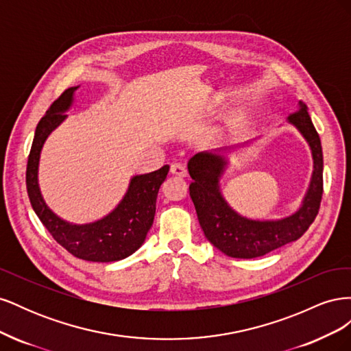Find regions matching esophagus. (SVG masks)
Returning a JSON list of instances; mask_svg holds the SVG:
<instances>
[{"label": "esophagus", "mask_w": 351, "mask_h": 351, "mask_svg": "<svg viewBox=\"0 0 351 351\" xmlns=\"http://www.w3.org/2000/svg\"><path fill=\"white\" fill-rule=\"evenodd\" d=\"M169 171H171L173 176H177V177H186V174H187L186 167L183 164H180V162L171 164V168H169Z\"/></svg>", "instance_id": "esophagus-1"}]
</instances>
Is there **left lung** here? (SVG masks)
Instances as JSON below:
<instances>
[{"mask_svg": "<svg viewBox=\"0 0 351 351\" xmlns=\"http://www.w3.org/2000/svg\"><path fill=\"white\" fill-rule=\"evenodd\" d=\"M300 110L290 114L289 123L309 143L313 156V173L302 206L293 215L275 221H258L241 217L232 209L219 190V178L228 164L226 154L232 147H222L215 152H200L190 158L187 169L193 182L190 183L199 224L205 237L227 256L253 259L263 256L287 243L300 239L319 212L324 193V156L319 134L307 112L306 104L299 102Z\"/></svg>", "mask_w": 351, "mask_h": 351, "instance_id": "1", "label": "left lung"}]
</instances>
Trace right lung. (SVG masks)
<instances>
[{
	"label": "right lung",
	"mask_w": 351,
	"mask_h": 351,
	"mask_svg": "<svg viewBox=\"0 0 351 351\" xmlns=\"http://www.w3.org/2000/svg\"><path fill=\"white\" fill-rule=\"evenodd\" d=\"M76 88H69L51 104L36 125L26 168V187L30 205L54 240L73 256L90 262H115L139 249L154 224L159 187L165 182L168 165L149 174L134 176L117 208L99 221L76 226L52 212L40 195L38 167L42 146L49 133L66 120Z\"/></svg>",
	"instance_id": "obj_1"
}]
</instances>
